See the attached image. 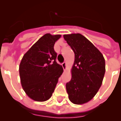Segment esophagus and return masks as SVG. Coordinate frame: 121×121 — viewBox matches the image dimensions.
Segmentation results:
<instances>
[{"label":"esophagus","instance_id":"esophagus-1","mask_svg":"<svg viewBox=\"0 0 121 121\" xmlns=\"http://www.w3.org/2000/svg\"><path fill=\"white\" fill-rule=\"evenodd\" d=\"M62 67H63V69H64V70H65L66 68H67L65 62H64L62 63Z\"/></svg>","mask_w":121,"mask_h":121}]
</instances>
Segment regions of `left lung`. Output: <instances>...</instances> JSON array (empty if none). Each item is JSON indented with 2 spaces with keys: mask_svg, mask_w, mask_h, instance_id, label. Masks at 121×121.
I'll return each mask as SVG.
<instances>
[{
  "mask_svg": "<svg viewBox=\"0 0 121 121\" xmlns=\"http://www.w3.org/2000/svg\"><path fill=\"white\" fill-rule=\"evenodd\" d=\"M75 53L72 79L66 84L69 100L75 104H85L97 93L105 73V61L102 54L80 34L64 35Z\"/></svg>",
  "mask_w": 121,
  "mask_h": 121,
  "instance_id": "8db88e82",
  "label": "left lung"
}]
</instances>
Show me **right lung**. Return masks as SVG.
Instances as JSON below:
<instances>
[{"instance_id": "add662e5", "label": "right lung", "mask_w": 121, "mask_h": 121, "mask_svg": "<svg viewBox=\"0 0 121 121\" xmlns=\"http://www.w3.org/2000/svg\"><path fill=\"white\" fill-rule=\"evenodd\" d=\"M60 35L42 36L24 55L19 65L21 82L34 100L44 102L52 96L63 68L56 62L55 42Z\"/></svg>"}]
</instances>
